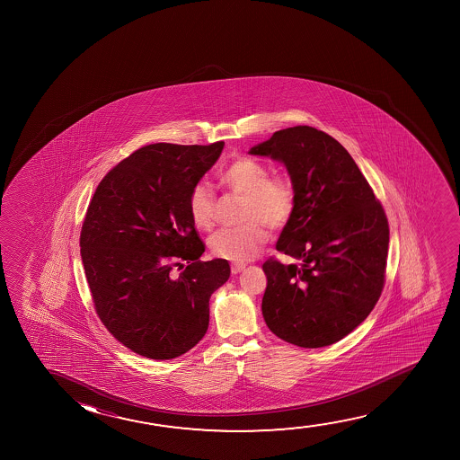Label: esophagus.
<instances>
[{"label": "esophagus", "mask_w": 460, "mask_h": 460, "mask_svg": "<svg viewBox=\"0 0 460 460\" xmlns=\"http://www.w3.org/2000/svg\"><path fill=\"white\" fill-rule=\"evenodd\" d=\"M245 269V265L243 264H233L231 265V271H233V275H237L240 271Z\"/></svg>", "instance_id": "34e87169"}]
</instances>
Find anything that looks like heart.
<instances>
[{"label":"heart","instance_id":"heart-1","mask_svg":"<svg viewBox=\"0 0 460 460\" xmlns=\"http://www.w3.org/2000/svg\"><path fill=\"white\" fill-rule=\"evenodd\" d=\"M221 183L233 195L243 198L240 221L245 225L221 229L210 237L208 246L217 258L243 264L256 258L269 240V233L262 225L271 231L288 226L296 212V185L286 174L271 176L267 164L250 157L234 160L221 172ZM189 210L196 227H214L217 198L208 183L198 182L191 189Z\"/></svg>","mask_w":460,"mask_h":460}]
</instances>
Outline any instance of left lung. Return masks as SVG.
Wrapping results in <instances>:
<instances>
[{"label":"left lung","mask_w":460,"mask_h":460,"mask_svg":"<svg viewBox=\"0 0 460 460\" xmlns=\"http://www.w3.org/2000/svg\"><path fill=\"white\" fill-rule=\"evenodd\" d=\"M250 154L281 162L296 193L277 250L298 264L270 258L262 265L265 323L294 346L334 344L365 321L384 289V208L350 154L314 127L278 130Z\"/></svg>","instance_id":"obj_1"}]
</instances>
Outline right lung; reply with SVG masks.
I'll list each match as a JSON object with an SVG mask.
<instances>
[{
  "label": "right lung",
  "mask_w": 460,
  "mask_h": 460,
  "mask_svg": "<svg viewBox=\"0 0 460 460\" xmlns=\"http://www.w3.org/2000/svg\"><path fill=\"white\" fill-rule=\"evenodd\" d=\"M223 146L141 147L102 179L83 221V267L97 315L146 358L193 349L208 332L210 296L231 275L226 259L199 261L206 246L189 210L190 191ZM174 266L183 271L172 274Z\"/></svg>",
  "instance_id": "obj_1"
}]
</instances>
